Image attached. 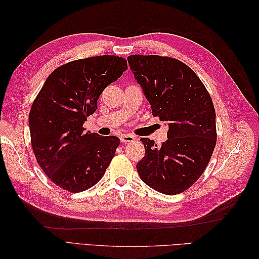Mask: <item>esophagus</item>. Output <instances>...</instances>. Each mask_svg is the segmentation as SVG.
Masks as SVG:
<instances>
[{
    "mask_svg": "<svg viewBox=\"0 0 259 259\" xmlns=\"http://www.w3.org/2000/svg\"><path fill=\"white\" fill-rule=\"evenodd\" d=\"M136 138L133 136V135H130V134H123L120 136V140L122 143H132L134 142Z\"/></svg>",
    "mask_w": 259,
    "mask_h": 259,
    "instance_id": "esophagus-1",
    "label": "esophagus"
}]
</instances>
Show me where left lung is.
<instances>
[{"instance_id":"obj_1","label":"left lung","mask_w":259,"mask_h":259,"mask_svg":"<svg viewBox=\"0 0 259 259\" xmlns=\"http://www.w3.org/2000/svg\"><path fill=\"white\" fill-rule=\"evenodd\" d=\"M132 72L152 109L168 125L160 147L142 138L146 154L137 165L143 182L174 195L190 188L205 170L216 146V113L204 84L191 68L171 57L132 55Z\"/></svg>"}]
</instances>
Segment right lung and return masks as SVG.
Masks as SVG:
<instances>
[{
  "label": "right lung",
  "mask_w": 259,
  "mask_h": 259,
  "mask_svg": "<svg viewBox=\"0 0 259 259\" xmlns=\"http://www.w3.org/2000/svg\"><path fill=\"white\" fill-rule=\"evenodd\" d=\"M126 69V60L111 55L70 61L54 70L34 99L29 127L35 159L64 190H88L106 173L120 139L85 132L83 124Z\"/></svg>",
  "instance_id": "obj_1"
}]
</instances>
